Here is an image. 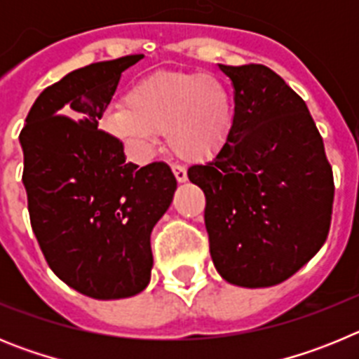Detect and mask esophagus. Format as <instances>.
Instances as JSON below:
<instances>
[{
  "label": "esophagus",
  "instance_id": "1",
  "mask_svg": "<svg viewBox=\"0 0 359 359\" xmlns=\"http://www.w3.org/2000/svg\"><path fill=\"white\" fill-rule=\"evenodd\" d=\"M172 172H174V177L177 180V183H185L189 177H187V169L185 167H182V165H172Z\"/></svg>",
  "mask_w": 359,
  "mask_h": 359
}]
</instances>
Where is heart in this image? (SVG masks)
<instances>
[{
    "mask_svg": "<svg viewBox=\"0 0 359 359\" xmlns=\"http://www.w3.org/2000/svg\"><path fill=\"white\" fill-rule=\"evenodd\" d=\"M236 107L223 81L201 72L154 73L136 82L126 106L104 111V131L131 154H151L158 135L177 158L203 161L217 154L233 129Z\"/></svg>",
    "mask_w": 359,
    "mask_h": 359,
    "instance_id": "1",
    "label": "heart"
}]
</instances>
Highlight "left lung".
Here are the masks:
<instances>
[{"instance_id":"1","label":"left lung","mask_w":359,"mask_h":359,"mask_svg":"<svg viewBox=\"0 0 359 359\" xmlns=\"http://www.w3.org/2000/svg\"><path fill=\"white\" fill-rule=\"evenodd\" d=\"M219 69L236 90L224 147L189 180L205 192V226L217 273L241 287L287 280L329 233L334 182L306 102L262 65Z\"/></svg>"}]
</instances>
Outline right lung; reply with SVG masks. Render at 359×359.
I'll return each instance as SVG.
<instances>
[{"mask_svg":"<svg viewBox=\"0 0 359 359\" xmlns=\"http://www.w3.org/2000/svg\"><path fill=\"white\" fill-rule=\"evenodd\" d=\"M126 55L73 69L48 86L19 135L32 230L53 273L97 300L135 297L151 280V231L177 189L169 165L128 163L98 129Z\"/></svg>","mask_w":359,"mask_h":359,"instance_id":"1","label":"right lung"}]
</instances>
